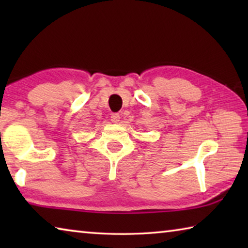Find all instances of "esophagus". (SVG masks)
<instances>
[{
	"label": "esophagus",
	"instance_id": "1",
	"mask_svg": "<svg viewBox=\"0 0 248 248\" xmlns=\"http://www.w3.org/2000/svg\"><path fill=\"white\" fill-rule=\"evenodd\" d=\"M110 118H111L112 123H114V124H118L119 120H120V115H119V114H111Z\"/></svg>",
	"mask_w": 248,
	"mask_h": 248
}]
</instances>
